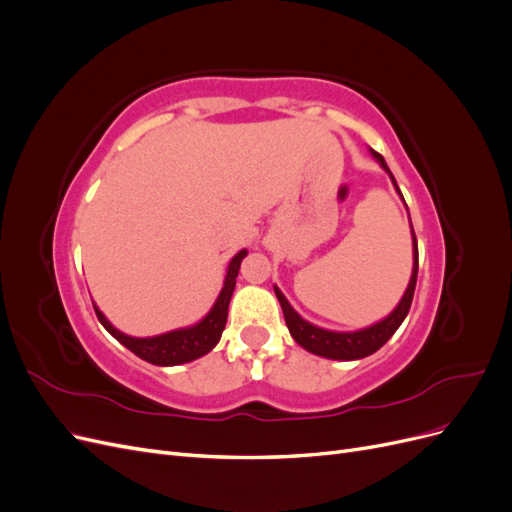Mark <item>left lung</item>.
I'll list each match as a JSON object with an SVG mask.
<instances>
[{
  "mask_svg": "<svg viewBox=\"0 0 512 512\" xmlns=\"http://www.w3.org/2000/svg\"><path fill=\"white\" fill-rule=\"evenodd\" d=\"M371 153H374V158L380 162V166L386 170V173L391 175L395 190L399 192V185H397V181H395V177L391 173V168L386 166L384 158L380 156V153H376V151H371ZM399 196H401V192H399ZM401 198H404V196H401ZM412 252H414L412 277H410V284H408V288L404 292V297H401L397 307L384 320L371 324V327L361 329V331L339 333V331H327V329L316 327V324L303 320L297 312H294L292 305L286 301V297L282 294V290L275 286L277 301H280V305H282L286 327H288L290 335L294 337V342H297L299 346H303L307 352L324 356V359H335V361L363 359V356L374 354L378 348H382L393 337V333L399 329V324L404 322V318L410 312V305H412L414 288H416V275H418V245H416L414 228H412Z\"/></svg>",
  "mask_w": 512,
  "mask_h": 512,
  "instance_id": "1",
  "label": "left lung"
}]
</instances>
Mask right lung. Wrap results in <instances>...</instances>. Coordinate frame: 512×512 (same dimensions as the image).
Instances as JSON below:
<instances>
[{
  "label": "right lung",
  "instance_id": "1",
  "mask_svg": "<svg viewBox=\"0 0 512 512\" xmlns=\"http://www.w3.org/2000/svg\"><path fill=\"white\" fill-rule=\"evenodd\" d=\"M247 256V250H241L235 258L230 260L228 271H226V280L224 288L220 292L218 301L211 307V312L200 320L194 327L188 329H177V331H168L156 337H130L126 333L117 331L111 322L106 320V316L100 312V309L94 305L96 316L102 322V327L111 333L117 342H121L128 350H132L136 356H141L143 361L153 363V365H181V363H190L198 356H203L215 348V344L220 342L222 331L226 327V318H228V303L232 297V290H235L237 284V275L241 260Z\"/></svg>",
  "mask_w": 512,
  "mask_h": 512
}]
</instances>
